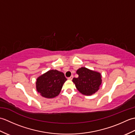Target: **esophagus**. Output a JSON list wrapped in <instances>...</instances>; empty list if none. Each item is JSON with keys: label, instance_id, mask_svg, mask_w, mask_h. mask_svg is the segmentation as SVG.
<instances>
[{"label": "esophagus", "instance_id": "esophagus-1", "mask_svg": "<svg viewBox=\"0 0 135 135\" xmlns=\"http://www.w3.org/2000/svg\"><path fill=\"white\" fill-rule=\"evenodd\" d=\"M73 77H74V76L73 75H71L70 77H69V78H68V79H69V80H72L73 79Z\"/></svg>", "mask_w": 135, "mask_h": 135}]
</instances>
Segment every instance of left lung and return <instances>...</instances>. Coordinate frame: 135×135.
Returning <instances> with one entry per match:
<instances>
[{
    "label": "left lung",
    "instance_id": "obj_1",
    "mask_svg": "<svg viewBox=\"0 0 135 135\" xmlns=\"http://www.w3.org/2000/svg\"><path fill=\"white\" fill-rule=\"evenodd\" d=\"M76 74L78 77L74 78L73 82L80 93L90 96L99 89L102 81L100 73L81 67L76 71Z\"/></svg>",
    "mask_w": 135,
    "mask_h": 135
}]
</instances>
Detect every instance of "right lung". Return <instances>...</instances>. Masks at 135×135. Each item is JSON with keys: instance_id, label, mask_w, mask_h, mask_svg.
Wrapping results in <instances>:
<instances>
[{"instance_id": "right-lung-1", "label": "right lung", "mask_w": 135, "mask_h": 135, "mask_svg": "<svg viewBox=\"0 0 135 135\" xmlns=\"http://www.w3.org/2000/svg\"><path fill=\"white\" fill-rule=\"evenodd\" d=\"M66 81L64 73L56 70H49L37 78L36 90L43 97L53 98L59 95Z\"/></svg>"}]
</instances>
